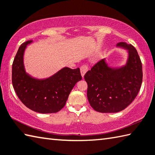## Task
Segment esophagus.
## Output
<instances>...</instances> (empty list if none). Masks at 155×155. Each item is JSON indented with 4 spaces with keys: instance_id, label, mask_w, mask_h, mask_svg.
Listing matches in <instances>:
<instances>
[{
    "instance_id": "1",
    "label": "esophagus",
    "mask_w": 155,
    "mask_h": 155,
    "mask_svg": "<svg viewBox=\"0 0 155 155\" xmlns=\"http://www.w3.org/2000/svg\"><path fill=\"white\" fill-rule=\"evenodd\" d=\"M89 69V67L86 64H84V65H82L81 66V75H82V77H83L84 75H85V73L87 72V70Z\"/></svg>"
}]
</instances>
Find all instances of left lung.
Segmentation results:
<instances>
[{
  "instance_id": "obj_1",
  "label": "left lung",
  "mask_w": 155,
  "mask_h": 155,
  "mask_svg": "<svg viewBox=\"0 0 155 155\" xmlns=\"http://www.w3.org/2000/svg\"><path fill=\"white\" fill-rule=\"evenodd\" d=\"M129 51L126 66L113 69L104 60L94 64L84 76L87 83L90 105L100 112H118L126 108L136 97L142 82V65L136 48L123 42L117 44Z\"/></svg>"
}]
</instances>
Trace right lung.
<instances>
[{
	"label": "right lung",
	"mask_w": 155,
	"mask_h": 155,
	"mask_svg": "<svg viewBox=\"0 0 155 155\" xmlns=\"http://www.w3.org/2000/svg\"><path fill=\"white\" fill-rule=\"evenodd\" d=\"M19 47L12 64V84L21 102L27 108L39 113H55L64 108L75 84L82 79L80 69L64 68L52 77L38 80L24 70L23 55L28 44Z\"/></svg>",
	"instance_id": "right-lung-1"
}]
</instances>
